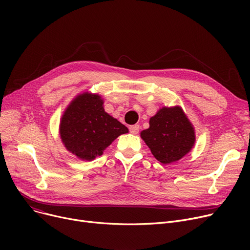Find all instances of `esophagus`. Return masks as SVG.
Segmentation results:
<instances>
[{
	"label": "esophagus",
	"mask_w": 250,
	"mask_h": 250,
	"mask_svg": "<svg viewBox=\"0 0 250 250\" xmlns=\"http://www.w3.org/2000/svg\"><path fill=\"white\" fill-rule=\"evenodd\" d=\"M140 130V125H134L129 126V133L133 135H137Z\"/></svg>",
	"instance_id": "obj_1"
}]
</instances>
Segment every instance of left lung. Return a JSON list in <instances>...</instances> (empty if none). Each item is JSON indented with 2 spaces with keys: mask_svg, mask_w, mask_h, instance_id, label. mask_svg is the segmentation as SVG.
<instances>
[{
  "mask_svg": "<svg viewBox=\"0 0 250 250\" xmlns=\"http://www.w3.org/2000/svg\"><path fill=\"white\" fill-rule=\"evenodd\" d=\"M149 124L150 127L141 132V138L161 163L178 161L192 149L194 129L181 107H163Z\"/></svg>",
  "mask_w": 250,
  "mask_h": 250,
  "instance_id": "1",
  "label": "left lung"
}]
</instances>
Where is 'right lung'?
I'll return each instance as SVG.
<instances>
[{
  "mask_svg": "<svg viewBox=\"0 0 250 250\" xmlns=\"http://www.w3.org/2000/svg\"><path fill=\"white\" fill-rule=\"evenodd\" d=\"M128 129L104 111L103 100L85 92L78 95L64 110L60 135L64 147L86 161L103 154L110 144Z\"/></svg>",
  "mask_w": 250,
  "mask_h": 250,
  "instance_id": "1",
  "label": "right lung"
}]
</instances>
